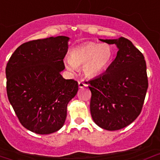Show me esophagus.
I'll return each instance as SVG.
<instances>
[{
  "label": "esophagus",
  "mask_w": 160,
  "mask_h": 160,
  "mask_svg": "<svg viewBox=\"0 0 160 160\" xmlns=\"http://www.w3.org/2000/svg\"><path fill=\"white\" fill-rule=\"evenodd\" d=\"M78 85H79V88H85V87H87L86 83H84L83 82H82V81H79Z\"/></svg>",
  "instance_id": "obj_1"
}]
</instances>
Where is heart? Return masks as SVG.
I'll use <instances>...</instances> for the list:
<instances>
[{
	"instance_id": "heart-1",
	"label": "heart",
	"mask_w": 160,
	"mask_h": 160,
	"mask_svg": "<svg viewBox=\"0 0 160 160\" xmlns=\"http://www.w3.org/2000/svg\"><path fill=\"white\" fill-rule=\"evenodd\" d=\"M113 58L114 51L110 45L90 42L71 50L64 64L70 72L83 67L85 75L94 77L108 68Z\"/></svg>"
}]
</instances>
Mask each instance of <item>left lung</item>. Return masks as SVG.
Returning <instances> with one entry per match:
<instances>
[{"instance_id": "obj_1", "label": "left lung", "mask_w": 160, "mask_h": 160, "mask_svg": "<svg viewBox=\"0 0 160 160\" xmlns=\"http://www.w3.org/2000/svg\"><path fill=\"white\" fill-rule=\"evenodd\" d=\"M100 40L115 44L118 51L104 73L86 82L91 91L90 114L101 128L119 130L133 122L142 109L148 89L146 60L124 37Z\"/></svg>"}]
</instances>
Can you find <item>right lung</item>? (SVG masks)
Returning <instances> with one entry per match:
<instances>
[{"label":"right lung","mask_w":160,"mask_h":160,"mask_svg":"<svg viewBox=\"0 0 160 160\" xmlns=\"http://www.w3.org/2000/svg\"><path fill=\"white\" fill-rule=\"evenodd\" d=\"M69 39L61 35L27 42L7 63L9 102L20 123L36 134H51L63 126L67 104L78 91L77 81L60 74Z\"/></svg>","instance_id":"1"}]
</instances>
